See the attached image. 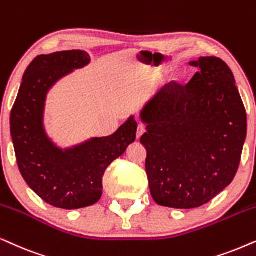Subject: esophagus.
I'll return each mask as SVG.
<instances>
[{
	"instance_id": "esophagus-1",
	"label": "esophagus",
	"mask_w": 256,
	"mask_h": 256,
	"mask_svg": "<svg viewBox=\"0 0 256 256\" xmlns=\"http://www.w3.org/2000/svg\"><path fill=\"white\" fill-rule=\"evenodd\" d=\"M146 132V128L142 124H139L138 125V128H137V138H140L142 134H144Z\"/></svg>"
}]
</instances>
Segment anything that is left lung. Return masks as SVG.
I'll list each match as a JSON object with an SVG mask.
<instances>
[{"instance_id": "1", "label": "left lung", "mask_w": 256, "mask_h": 256, "mask_svg": "<svg viewBox=\"0 0 256 256\" xmlns=\"http://www.w3.org/2000/svg\"><path fill=\"white\" fill-rule=\"evenodd\" d=\"M199 72L170 83L140 112L146 173L160 206L205 205L233 182L247 134V114L234 74L218 57H200Z\"/></svg>"}]
</instances>
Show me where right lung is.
<instances>
[{"label":"right lung","mask_w":256,"mask_h":256,"mask_svg":"<svg viewBox=\"0 0 256 256\" xmlns=\"http://www.w3.org/2000/svg\"><path fill=\"white\" fill-rule=\"evenodd\" d=\"M90 63L83 50L40 54L26 68L10 114L17 165L28 186L51 206L77 210L91 206L103 193L110 164L136 140L134 116L108 137L92 138L71 148H57L43 125L48 91L60 78Z\"/></svg>","instance_id":"obj_1"}]
</instances>
